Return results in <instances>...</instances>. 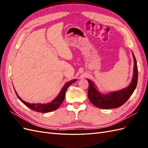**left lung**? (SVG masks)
Instances as JSON below:
<instances>
[{
    "instance_id": "left-lung-1",
    "label": "left lung",
    "mask_w": 148,
    "mask_h": 148,
    "mask_svg": "<svg viewBox=\"0 0 148 148\" xmlns=\"http://www.w3.org/2000/svg\"><path fill=\"white\" fill-rule=\"evenodd\" d=\"M134 60L133 74L132 82L128 86L119 91L110 92L106 94L100 92L95 83L90 79H87L89 83L88 91V99L92 104L100 109H110L117 108L122 106L133 94L136 87L138 82V67L137 63L132 52Z\"/></svg>"
}]
</instances>
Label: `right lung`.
Masks as SVG:
<instances>
[{
	"mask_svg": "<svg viewBox=\"0 0 148 148\" xmlns=\"http://www.w3.org/2000/svg\"><path fill=\"white\" fill-rule=\"evenodd\" d=\"M77 79H73V80H71V81L69 82L66 83L64 86H63V88H62L61 91H60L58 96L55 98L54 99L52 100L50 102L47 103V104H39V103H38V104H30V103H28L27 102H25L23 100H22L21 98L18 95V94L15 90V91L18 98V99L23 102L25 106L29 107V108H30L31 109H32L36 112H41V113L50 112L56 110V109L59 108L60 106L62 104V103L64 101L65 97V93L67 89H68V88L71 84L75 82H77Z\"/></svg>",
	"mask_w": 148,
	"mask_h": 148,
	"instance_id": "1",
	"label": "right lung"
}]
</instances>
